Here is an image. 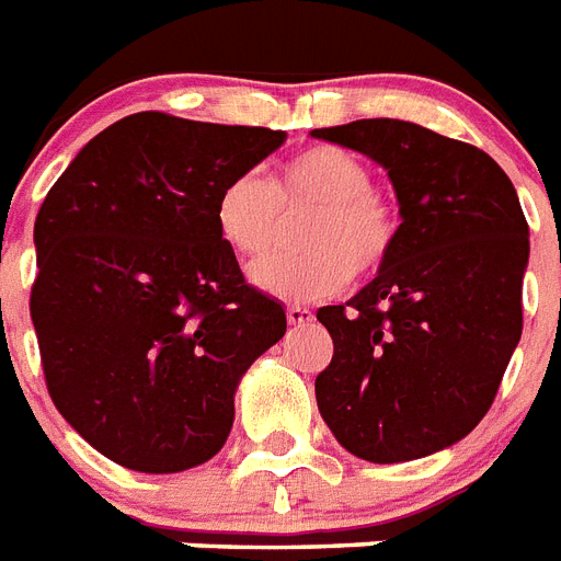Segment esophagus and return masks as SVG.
Segmentation results:
<instances>
[{
    "mask_svg": "<svg viewBox=\"0 0 561 561\" xmlns=\"http://www.w3.org/2000/svg\"><path fill=\"white\" fill-rule=\"evenodd\" d=\"M286 321H289V324H309V321H312V312H309L307 307H298V304H295V307H286Z\"/></svg>",
    "mask_w": 561,
    "mask_h": 561,
    "instance_id": "obj_1",
    "label": "esophagus"
}]
</instances>
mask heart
Here are the masks:
<instances>
[{"label":"heart","mask_w":561,"mask_h":561,"mask_svg":"<svg viewBox=\"0 0 561 561\" xmlns=\"http://www.w3.org/2000/svg\"><path fill=\"white\" fill-rule=\"evenodd\" d=\"M307 208V252L275 254L252 268L254 284L280 301L309 304L342 293L353 275H376L400 243V214L374 187L370 168L351 150L330 145L289 156L268 185L254 173L226 182L214 222L237 257L260 260L284 234V214Z\"/></svg>","instance_id":"obj_1"}]
</instances>
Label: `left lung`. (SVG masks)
I'll use <instances>...</instances> for the list:
<instances>
[{
  "label": "left lung",
  "mask_w": 561,
  "mask_h": 561,
  "mask_svg": "<svg viewBox=\"0 0 561 561\" xmlns=\"http://www.w3.org/2000/svg\"><path fill=\"white\" fill-rule=\"evenodd\" d=\"M312 136L379 161L402 217L379 275L318 309L333 339L318 411L356 458H425L472 432L499 393L522 339L530 228L507 173L458 138L397 118Z\"/></svg>",
  "instance_id": "1"
}]
</instances>
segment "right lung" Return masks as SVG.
<instances>
[{
  "mask_svg": "<svg viewBox=\"0 0 561 561\" xmlns=\"http://www.w3.org/2000/svg\"><path fill=\"white\" fill-rule=\"evenodd\" d=\"M284 138L136 112L48 191L31 321L54 405L103 458L168 474L228 440L237 382L284 339L286 312L245 284L214 205Z\"/></svg>",
  "mask_w": 561,
  "mask_h": 561,
  "instance_id": "add662e5",
  "label": "right lung"
}]
</instances>
